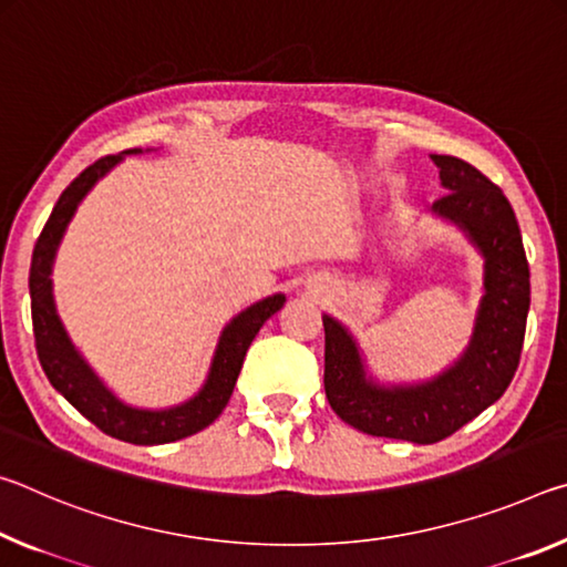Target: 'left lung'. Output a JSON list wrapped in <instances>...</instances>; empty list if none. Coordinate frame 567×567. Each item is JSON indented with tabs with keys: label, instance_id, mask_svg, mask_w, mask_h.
<instances>
[{
	"label": "left lung",
	"instance_id": "8db88e82",
	"mask_svg": "<svg viewBox=\"0 0 567 567\" xmlns=\"http://www.w3.org/2000/svg\"><path fill=\"white\" fill-rule=\"evenodd\" d=\"M447 196L432 210L467 234L485 258L470 347L450 369L422 384L382 386L367 377L347 327L323 313V389L331 410L371 437L434 444L495 404L513 382L523 351L530 268L515 210L497 185L452 155H432Z\"/></svg>",
	"mask_w": 567,
	"mask_h": 567
}]
</instances>
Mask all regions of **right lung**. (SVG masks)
Wrapping results in <instances>:
<instances>
[{
	"instance_id": "obj_1",
	"label": "right lung",
	"mask_w": 567,
	"mask_h": 567,
	"mask_svg": "<svg viewBox=\"0 0 567 567\" xmlns=\"http://www.w3.org/2000/svg\"><path fill=\"white\" fill-rule=\"evenodd\" d=\"M127 153L100 157L97 163H92L90 168L82 171L78 178L62 190L58 206L52 208L50 220L44 223L42 234L37 238L30 268L34 347L50 384L58 389L82 416H87L97 430L130 444H165L206 430V426L216 422V416L226 410L228 399L234 394L240 367H244L250 341L256 339V333L264 327L266 319H271L274 313L281 309L286 296L274 293L264 301L248 306L246 311H240L238 317L223 329L216 354H213L210 361L206 384H203L200 392L196 396H190L188 402L171 406V410H137V406L120 402V399L100 382V377L90 369L80 351L72 347L68 331H64L58 317V309H54L50 274L54 254H58L60 240L64 236V230H68V223L72 220L74 210H78L80 200L85 198L92 190V185H95L107 171H113Z\"/></svg>"
}]
</instances>
